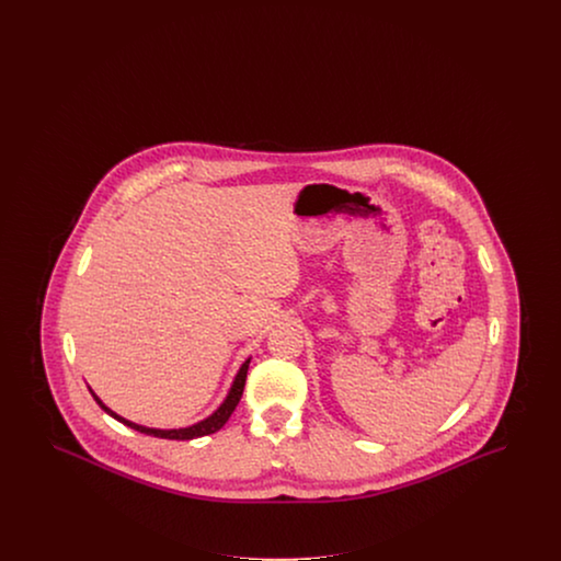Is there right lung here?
<instances>
[{"instance_id":"obj_1","label":"right lung","mask_w":561,"mask_h":561,"mask_svg":"<svg viewBox=\"0 0 561 561\" xmlns=\"http://www.w3.org/2000/svg\"><path fill=\"white\" fill-rule=\"evenodd\" d=\"M248 364H250V359H248L245 364H241L240 373L236 376L233 387H231V391H229L227 400L222 401V405L214 412L213 416H208L206 421H202V423H197V425H193V427L170 428V431H163V428L140 427V425H136V423H130V421H126V419L117 416V414H115L113 410H108L107 405H105L103 401L99 400L94 393H92V398H94L96 403H99L107 414H111L115 421H119V423H124V425H128L130 428H136V431H140V433H147V435H153V437H161V439H195V437H204V435L216 433L218 428L222 427V425L229 421V416L233 414L236 405L240 403L241 393H243V387H245Z\"/></svg>"}]
</instances>
